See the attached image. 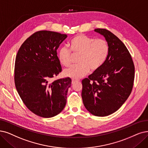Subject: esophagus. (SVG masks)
Listing matches in <instances>:
<instances>
[{
    "label": "esophagus",
    "instance_id": "esophagus-1",
    "mask_svg": "<svg viewBox=\"0 0 148 148\" xmlns=\"http://www.w3.org/2000/svg\"><path fill=\"white\" fill-rule=\"evenodd\" d=\"M78 81H79L78 80H76V79H72V84H75V82H78Z\"/></svg>",
    "mask_w": 148,
    "mask_h": 148
}]
</instances>
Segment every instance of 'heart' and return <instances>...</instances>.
<instances>
[{"mask_svg":"<svg viewBox=\"0 0 148 148\" xmlns=\"http://www.w3.org/2000/svg\"><path fill=\"white\" fill-rule=\"evenodd\" d=\"M73 55H79L77 66L64 71V75L73 79H79L90 71H96L104 64L109 52V45L107 40L87 37L79 34L72 39L70 43ZM58 59L65 67L71 65L72 54L66 46H62L58 51Z\"/></svg>","mask_w":148,"mask_h":148,"instance_id":"b5f03b06","label":"heart"}]
</instances>
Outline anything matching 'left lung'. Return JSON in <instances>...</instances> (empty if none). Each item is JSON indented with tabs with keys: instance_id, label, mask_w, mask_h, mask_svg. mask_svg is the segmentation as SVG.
I'll return each instance as SVG.
<instances>
[{
	"instance_id": "8db88e82",
	"label": "left lung",
	"mask_w": 148,
	"mask_h": 148,
	"mask_svg": "<svg viewBox=\"0 0 148 148\" xmlns=\"http://www.w3.org/2000/svg\"><path fill=\"white\" fill-rule=\"evenodd\" d=\"M109 45L107 60L98 70L82 81V102L92 115L106 116L125 103L132 92L135 67L122 41L109 30L97 28Z\"/></svg>"
}]
</instances>
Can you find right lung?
Wrapping results in <instances>:
<instances>
[{
	"label": "right lung",
	"mask_w": 148,
	"mask_h": 148,
	"mask_svg": "<svg viewBox=\"0 0 148 148\" xmlns=\"http://www.w3.org/2000/svg\"><path fill=\"white\" fill-rule=\"evenodd\" d=\"M67 37L55 32L39 31L24 41L17 53L16 88L27 108L39 116H55L66 104L72 80H50L61 72L56 51Z\"/></svg>",
	"instance_id": "1"
}]
</instances>
